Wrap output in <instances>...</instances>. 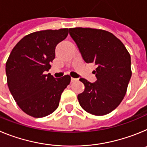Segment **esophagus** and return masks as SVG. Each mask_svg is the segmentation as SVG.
<instances>
[{"label": "esophagus", "instance_id": "1", "mask_svg": "<svg viewBox=\"0 0 147 147\" xmlns=\"http://www.w3.org/2000/svg\"><path fill=\"white\" fill-rule=\"evenodd\" d=\"M78 81V79H76V78H71V82H74Z\"/></svg>", "mask_w": 147, "mask_h": 147}]
</instances>
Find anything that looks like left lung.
<instances>
[{"mask_svg": "<svg viewBox=\"0 0 147 147\" xmlns=\"http://www.w3.org/2000/svg\"><path fill=\"white\" fill-rule=\"evenodd\" d=\"M83 59L96 65L97 80L91 83L81 78L84 92L78 95L82 109L95 115L110 113L120 105L132 76L129 53L112 33L91 28H69Z\"/></svg>", "mask_w": 147, "mask_h": 147, "instance_id": "1", "label": "left lung"}]
</instances>
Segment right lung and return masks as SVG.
<instances>
[{"label": "right lung", "instance_id": "obj_1", "mask_svg": "<svg viewBox=\"0 0 147 147\" xmlns=\"http://www.w3.org/2000/svg\"><path fill=\"white\" fill-rule=\"evenodd\" d=\"M68 28L43 30L26 35L13 48L6 63L9 91L20 108L34 118L47 116L59 106L61 94L71 82V76L55 79L50 62L55 48L67 37Z\"/></svg>", "mask_w": 147, "mask_h": 147}]
</instances>
